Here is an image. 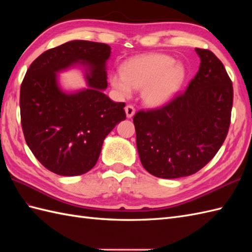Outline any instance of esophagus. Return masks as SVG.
Wrapping results in <instances>:
<instances>
[{
  "instance_id": "esophagus-1",
  "label": "esophagus",
  "mask_w": 252,
  "mask_h": 252,
  "mask_svg": "<svg viewBox=\"0 0 252 252\" xmlns=\"http://www.w3.org/2000/svg\"><path fill=\"white\" fill-rule=\"evenodd\" d=\"M126 118H132L133 116H134V114H135V109H134V107L133 106H131V105H127L126 107Z\"/></svg>"
}]
</instances>
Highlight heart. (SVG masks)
Masks as SVG:
<instances>
[{
	"mask_svg": "<svg viewBox=\"0 0 252 252\" xmlns=\"http://www.w3.org/2000/svg\"><path fill=\"white\" fill-rule=\"evenodd\" d=\"M186 77L185 67L163 54L133 57L121 66V73H111L109 83L122 98L142 90V99L149 107L169 104L180 92Z\"/></svg>",
	"mask_w": 252,
	"mask_h": 252,
	"instance_id": "b5f03b06",
	"label": "heart"
}]
</instances>
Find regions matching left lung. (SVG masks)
<instances>
[{"mask_svg": "<svg viewBox=\"0 0 252 252\" xmlns=\"http://www.w3.org/2000/svg\"><path fill=\"white\" fill-rule=\"evenodd\" d=\"M200 66L185 92L162 108L133 118L143 167L161 179L196 173L216 156L227 135L232 81L221 61L195 49Z\"/></svg>", "mask_w": 252, "mask_h": 252, "instance_id": "1", "label": "left lung"}]
</instances>
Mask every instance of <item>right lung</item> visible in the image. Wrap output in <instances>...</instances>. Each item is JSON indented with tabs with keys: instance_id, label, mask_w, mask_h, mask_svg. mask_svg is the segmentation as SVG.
Masks as SVG:
<instances>
[{
	"instance_id": "right-lung-1",
	"label": "right lung",
	"mask_w": 252,
	"mask_h": 252,
	"mask_svg": "<svg viewBox=\"0 0 252 252\" xmlns=\"http://www.w3.org/2000/svg\"><path fill=\"white\" fill-rule=\"evenodd\" d=\"M109 45L69 41L31 63L20 88L21 126L27 145L52 172L87 173L96 164L104 140L126 119L125 103H115L107 89ZM81 68L87 88L65 90L59 73Z\"/></svg>"
}]
</instances>
